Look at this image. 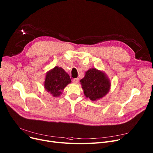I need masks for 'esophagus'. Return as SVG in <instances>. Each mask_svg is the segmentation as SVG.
<instances>
[{
	"label": "esophagus",
	"instance_id": "obj_1",
	"mask_svg": "<svg viewBox=\"0 0 153 153\" xmlns=\"http://www.w3.org/2000/svg\"><path fill=\"white\" fill-rule=\"evenodd\" d=\"M73 82L74 83L77 84V83L79 82V79H78V78H76V79H73Z\"/></svg>",
	"mask_w": 153,
	"mask_h": 153
}]
</instances>
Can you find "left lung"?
Wrapping results in <instances>:
<instances>
[{
  "mask_svg": "<svg viewBox=\"0 0 153 153\" xmlns=\"http://www.w3.org/2000/svg\"><path fill=\"white\" fill-rule=\"evenodd\" d=\"M80 82L85 96L91 101H96L105 96L111 86L110 80L106 74L95 68L88 69Z\"/></svg>",
  "mask_w": 153,
  "mask_h": 153,
  "instance_id": "1",
  "label": "left lung"
}]
</instances>
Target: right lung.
<instances>
[{
    "label": "right lung",
    "mask_w": 153,
    "mask_h": 153,
    "mask_svg": "<svg viewBox=\"0 0 153 153\" xmlns=\"http://www.w3.org/2000/svg\"><path fill=\"white\" fill-rule=\"evenodd\" d=\"M71 82L69 74L61 67L55 66L48 71L44 82V88L54 97L62 94L65 87Z\"/></svg>",
    "instance_id": "right-lung-1"
}]
</instances>
